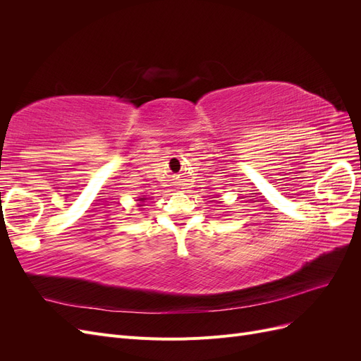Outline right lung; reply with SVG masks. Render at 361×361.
Here are the masks:
<instances>
[{
  "label": "right lung",
  "mask_w": 361,
  "mask_h": 361,
  "mask_svg": "<svg viewBox=\"0 0 361 361\" xmlns=\"http://www.w3.org/2000/svg\"><path fill=\"white\" fill-rule=\"evenodd\" d=\"M146 200V197H138V202H145ZM141 206V204H140Z\"/></svg>",
  "instance_id": "right-lung-1"
}]
</instances>
